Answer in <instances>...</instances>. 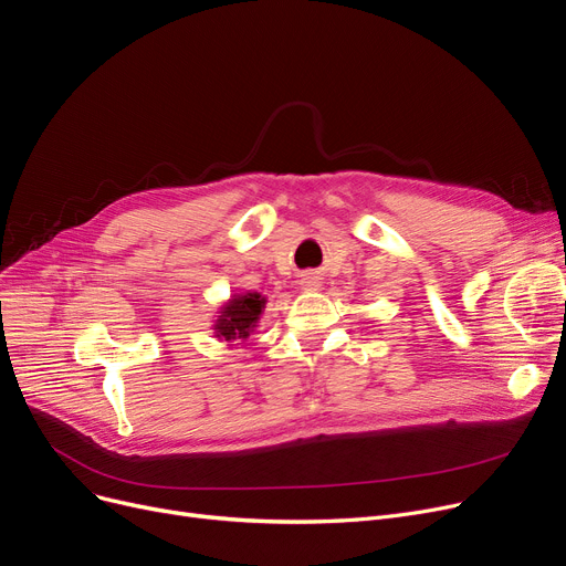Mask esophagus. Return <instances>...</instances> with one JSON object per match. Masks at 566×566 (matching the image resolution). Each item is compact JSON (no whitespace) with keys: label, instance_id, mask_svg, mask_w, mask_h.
I'll return each instance as SVG.
<instances>
[{"label":"esophagus","instance_id":"34e87169","mask_svg":"<svg viewBox=\"0 0 566 566\" xmlns=\"http://www.w3.org/2000/svg\"><path fill=\"white\" fill-rule=\"evenodd\" d=\"M303 289H318V280L314 277V275H307V277H303Z\"/></svg>","mask_w":566,"mask_h":566}]
</instances>
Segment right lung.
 I'll return each mask as SVG.
<instances>
[{"mask_svg":"<svg viewBox=\"0 0 566 566\" xmlns=\"http://www.w3.org/2000/svg\"><path fill=\"white\" fill-rule=\"evenodd\" d=\"M265 305V298H261V293H244V296H233L224 307L222 314H219L214 331L217 337H224L227 342L231 339H244L250 337L254 331L259 314Z\"/></svg>","mask_w":566,"mask_h":566,"instance_id":"1","label":"right lung"}]
</instances>
